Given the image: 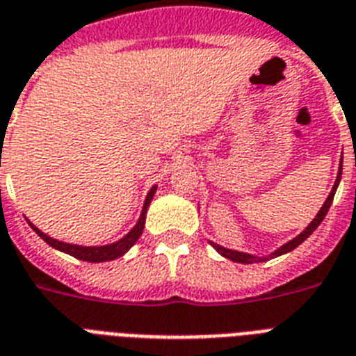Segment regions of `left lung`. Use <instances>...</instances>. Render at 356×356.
I'll return each instance as SVG.
<instances>
[{
    "mask_svg": "<svg viewBox=\"0 0 356 356\" xmlns=\"http://www.w3.org/2000/svg\"><path fill=\"white\" fill-rule=\"evenodd\" d=\"M340 179H342V162H340V168H338V175H337V181H334V186H332L331 194H329V197L325 200V203H323V207L320 209V212L316 214V218L312 220V222L309 223V227L305 229L303 233L298 234V236L293 238V240H290V242H286L284 245H281L279 249H275L273 253L268 254V257H254V254H249V253H242V251H233V249H227L223 248V245H220V243H214L211 242V245L214 249H216L218 253L222 254V257H225V259L233 260V262H240V264H253V262H264V260L268 259H273V257H281V254L288 253V251H292V249H296L299 245V243H303L307 238L310 236V234L314 233L316 229H318V225H320L321 222H323V218L327 216V212H329V209H331V203L332 200H334V194H337V188H338V183H340Z\"/></svg>",
    "mask_w": 356,
    "mask_h": 356,
    "instance_id": "left-lung-1",
    "label": "left lung"
}]
</instances>
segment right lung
Wrapping results in <instances>:
<instances>
[{"mask_svg": "<svg viewBox=\"0 0 356 356\" xmlns=\"http://www.w3.org/2000/svg\"><path fill=\"white\" fill-rule=\"evenodd\" d=\"M155 192H156V186H153V188L149 190L147 197H145L144 207H142V214H140L136 225H134V227L122 238V240H118V242H114V243H107V245H90V248H86V245H75V243L60 242V240H55V238L47 236V234L42 233L40 229L35 227L31 222L29 225L31 229H33V231H35L42 240H44V242L49 243L51 248L58 249V251H63V253H68L72 254V257H75V259L86 260V262H107V260H114V259H118V257H122V254H125L129 249L133 248L134 243H136V240H138L142 231H144L145 212H147V207H149Z\"/></svg>", "mask_w": 356, "mask_h": 356, "instance_id": "1", "label": "right lung"}]
</instances>
